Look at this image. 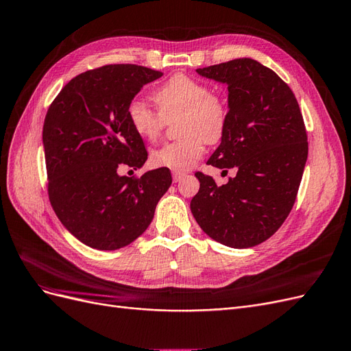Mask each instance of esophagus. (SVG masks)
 Wrapping results in <instances>:
<instances>
[{
  "mask_svg": "<svg viewBox=\"0 0 351 351\" xmlns=\"http://www.w3.org/2000/svg\"><path fill=\"white\" fill-rule=\"evenodd\" d=\"M184 177V174L183 173H173V180H174V183H178L180 180H182Z\"/></svg>",
  "mask_w": 351,
  "mask_h": 351,
  "instance_id": "esophagus-1",
  "label": "esophagus"
}]
</instances>
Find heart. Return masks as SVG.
I'll use <instances>...</instances> for the list:
<instances>
[{
	"instance_id": "obj_1",
	"label": "heart",
	"mask_w": 351,
	"mask_h": 351,
	"mask_svg": "<svg viewBox=\"0 0 351 351\" xmlns=\"http://www.w3.org/2000/svg\"><path fill=\"white\" fill-rule=\"evenodd\" d=\"M158 111L141 99L130 101L127 120L133 132L145 141H156L167 121L180 117L178 134L182 141L158 147L151 155L156 167L183 173L204 155V142L215 143L226 132L228 108L208 84L186 74H176L152 93Z\"/></svg>"
}]
</instances>
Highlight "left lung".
<instances>
[{"label":"left lung","instance_id":"8db88e82","mask_svg":"<svg viewBox=\"0 0 351 351\" xmlns=\"http://www.w3.org/2000/svg\"><path fill=\"white\" fill-rule=\"evenodd\" d=\"M228 86V120L208 165L237 168L217 186L196 173L200 187L190 209L215 241L247 249L268 240L295 202L307 159V134L293 90L277 73L252 58L196 70Z\"/></svg>","mask_w":351,"mask_h":351}]
</instances>
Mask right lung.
I'll list each match as a JSON object with an SVG mask.
<instances>
[{"mask_svg":"<svg viewBox=\"0 0 351 351\" xmlns=\"http://www.w3.org/2000/svg\"><path fill=\"white\" fill-rule=\"evenodd\" d=\"M161 71L136 64H108L71 79L49 105L42 142L48 196L61 224L98 250H117L149 227L156 204L171 186L168 168L141 177L147 152L127 120V107Z\"/></svg>","mask_w":351,"mask_h":351,"instance_id":"1","label":"right lung"}]
</instances>
